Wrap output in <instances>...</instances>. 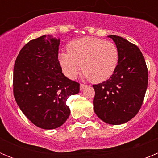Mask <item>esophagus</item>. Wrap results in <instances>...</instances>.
<instances>
[{
    "label": "esophagus",
    "instance_id": "esophagus-1",
    "mask_svg": "<svg viewBox=\"0 0 158 158\" xmlns=\"http://www.w3.org/2000/svg\"><path fill=\"white\" fill-rule=\"evenodd\" d=\"M85 87H86V85H84V84H81V85H80V89H81V90H83V89H85Z\"/></svg>",
    "mask_w": 158,
    "mask_h": 158
}]
</instances>
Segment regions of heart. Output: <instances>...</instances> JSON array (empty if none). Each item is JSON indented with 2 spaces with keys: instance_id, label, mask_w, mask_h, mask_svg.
Wrapping results in <instances>:
<instances>
[{
  "instance_id": "heart-1",
  "label": "heart",
  "mask_w": 158,
  "mask_h": 158,
  "mask_svg": "<svg viewBox=\"0 0 158 158\" xmlns=\"http://www.w3.org/2000/svg\"><path fill=\"white\" fill-rule=\"evenodd\" d=\"M68 52L58 54L64 74L75 79L83 69L92 82L100 83L111 77L118 64L119 54L115 43L95 37L81 38L67 46Z\"/></svg>"
}]
</instances>
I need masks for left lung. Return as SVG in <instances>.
<instances>
[{
    "mask_svg": "<svg viewBox=\"0 0 158 158\" xmlns=\"http://www.w3.org/2000/svg\"><path fill=\"white\" fill-rule=\"evenodd\" d=\"M118 50L116 69L106 81L93 85V109L104 123H125L139 112L148 85V69L139 48L120 36L111 35Z\"/></svg>",
    "mask_w": 158,
    "mask_h": 158,
    "instance_id": "8db88e82",
    "label": "left lung"
}]
</instances>
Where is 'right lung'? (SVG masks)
<instances>
[{"instance_id":"add662e5","label":"right lung","mask_w":158,"mask_h":158,"mask_svg":"<svg viewBox=\"0 0 158 158\" xmlns=\"http://www.w3.org/2000/svg\"><path fill=\"white\" fill-rule=\"evenodd\" d=\"M60 40L43 35L21 49L13 70V93L18 106L38 127L52 130L69 118L66 100L77 94L80 84L62 73L58 62Z\"/></svg>"}]
</instances>
